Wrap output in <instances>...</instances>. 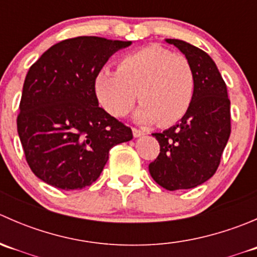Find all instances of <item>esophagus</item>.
Wrapping results in <instances>:
<instances>
[{"instance_id":"obj_1","label":"esophagus","mask_w":257,"mask_h":257,"mask_svg":"<svg viewBox=\"0 0 257 257\" xmlns=\"http://www.w3.org/2000/svg\"><path fill=\"white\" fill-rule=\"evenodd\" d=\"M144 132L143 131H139V129L133 128V136L134 138H139V137H143L144 136Z\"/></svg>"}]
</instances>
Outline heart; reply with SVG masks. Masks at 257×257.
<instances>
[{"label":"heart","instance_id":"obj_1","mask_svg":"<svg viewBox=\"0 0 257 257\" xmlns=\"http://www.w3.org/2000/svg\"><path fill=\"white\" fill-rule=\"evenodd\" d=\"M194 72L188 59L160 46H147L119 61L116 72L104 68L95 76L98 102L113 116H123L138 100L139 124L168 126L180 120L190 107Z\"/></svg>","mask_w":257,"mask_h":257}]
</instances>
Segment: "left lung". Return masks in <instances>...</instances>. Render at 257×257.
<instances>
[{"instance_id":"obj_1","label":"left lung","mask_w":257,"mask_h":257,"mask_svg":"<svg viewBox=\"0 0 257 257\" xmlns=\"http://www.w3.org/2000/svg\"><path fill=\"white\" fill-rule=\"evenodd\" d=\"M186 57L194 72L190 107L175 125L153 133L160 145L157 159L149 164L152 178L167 190L191 189L216 172L229 141L230 100L216 64L203 49L181 40L167 38Z\"/></svg>"}]
</instances>
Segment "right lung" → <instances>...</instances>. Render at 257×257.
Segmentation results:
<instances>
[{
    "instance_id": "right-lung-1",
    "label": "right lung",
    "mask_w": 257,
    "mask_h": 257,
    "mask_svg": "<svg viewBox=\"0 0 257 257\" xmlns=\"http://www.w3.org/2000/svg\"><path fill=\"white\" fill-rule=\"evenodd\" d=\"M131 41L82 36L56 43L26 76L17 131L33 174L76 190L99 178L114 145L133 139L129 126L98 107L94 80Z\"/></svg>"
}]
</instances>
